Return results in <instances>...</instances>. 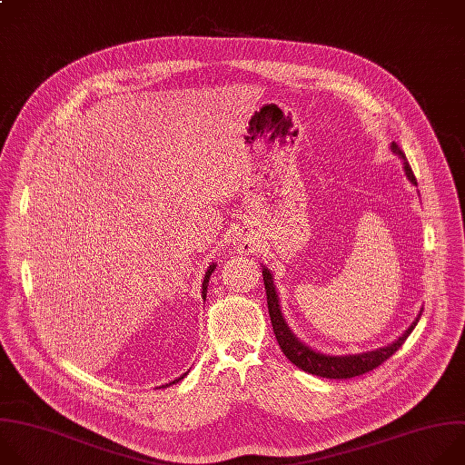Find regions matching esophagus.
<instances>
[{"label": "esophagus", "instance_id": "1", "mask_svg": "<svg viewBox=\"0 0 465 465\" xmlns=\"http://www.w3.org/2000/svg\"><path fill=\"white\" fill-rule=\"evenodd\" d=\"M234 245H236V249H238L240 252H243V254L254 252V249H256V242H254L252 234H249V232H238V236H236V240H234Z\"/></svg>", "mask_w": 465, "mask_h": 465}]
</instances>
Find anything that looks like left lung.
Listing matches in <instances>:
<instances>
[{
    "mask_svg": "<svg viewBox=\"0 0 465 465\" xmlns=\"http://www.w3.org/2000/svg\"><path fill=\"white\" fill-rule=\"evenodd\" d=\"M391 150L403 161V170L407 179L412 184L416 183V177L412 173V168L405 157V153L400 150V146L396 143L391 144ZM262 274H263V284H265V295H267V310H269V317H271V324H272V331L274 337L278 341V346L282 348L284 355L301 370L313 376H321L326 380H350L361 374L370 372V370L378 368L380 364H383L392 353H396L401 344L407 341V337L412 333V330L416 328L421 312L418 313V317L414 319V322L405 330V333L396 339L392 344H387L383 348L372 350V351H362V353H348V355H330V353H321L313 348H310L308 344H304L288 326L282 310H281V299H278L276 293V286L272 282V274L271 271L262 265Z\"/></svg>",
    "mask_w": 465,
    "mask_h": 465,
    "instance_id": "obj_1",
    "label": "left lung"
}]
</instances>
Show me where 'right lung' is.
Masks as SVG:
<instances>
[{
	"label": "right lung",
	"mask_w": 465,
	"mask_h": 465,
	"mask_svg": "<svg viewBox=\"0 0 465 465\" xmlns=\"http://www.w3.org/2000/svg\"><path fill=\"white\" fill-rule=\"evenodd\" d=\"M214 269H216V265L214 263H211L209 265V269H207V272H205V276H203V284H202V297H203V301L207 299V286H209V281H211V274L214 272ZM189 372H184L183 376H179L177 380H173L172 383H166V385H163V387H170V385H173V383H177V381H181L184 376H187Z\"/></svg>",
	"instance_id": "1"
}]
</instances>
